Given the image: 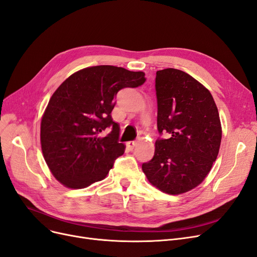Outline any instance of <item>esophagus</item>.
<instances>
[{"instance_id":"1","label":"esophagus","mask_w":257,"mask_h":257,"mask_svg":"<svg viewBox=\"0 0 257 257\" xmlns=\"http://www.w3.org/2000/svg\"><path fill=\"white\" fill-rule=\"evenodd\" d=\"M137 146V142L136 141H128L127 143H126V147H127V149L130 150V151H133L134 150V148Z\"/></svg>"}]
</instances>
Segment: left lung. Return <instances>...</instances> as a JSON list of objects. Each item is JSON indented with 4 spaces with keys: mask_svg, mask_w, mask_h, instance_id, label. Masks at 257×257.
I'll return each mask as SVG.
<instances>
[{
    "mask_svg": "<svg viewBox=\"0 0 257 257\" xmlns=\"http://www.w3.org/2000/svg\"><path fill=\"white\" fill-rule=\"evenodd\" d=\"M157 127L154 157L142 163L149 181L171 195L186 193L207 177L216 160L221 124L210 91L175 68L156 73Z\"/></svg>",
    "mask_w": 257,
    "mask_h": 257,
    "instance_id": "left-lung-1",
    "label": "left lung"
}]
</instances>
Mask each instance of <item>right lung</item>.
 <instances>
[{
    "label": "right lung",
    "mask_w": 257,
    "mask_h": 257,
    "mask_svg": "<svg viewBox=\"0 0 257 257\" xmlns=\"http://www.w3.org/2000/svg\"><path fill=\"white\" fill-rule=\"evenodd\" d=\"M142 71L112 65L81 69L68 77L51 96L41 121V147L58 181L82 189L104 179L123 155L120 127L111 119L118 91L146 82ZM107 127L105 138L99 134Z\"/></svg>",
    "instance_id": "add662e5"
}]
</instances>
